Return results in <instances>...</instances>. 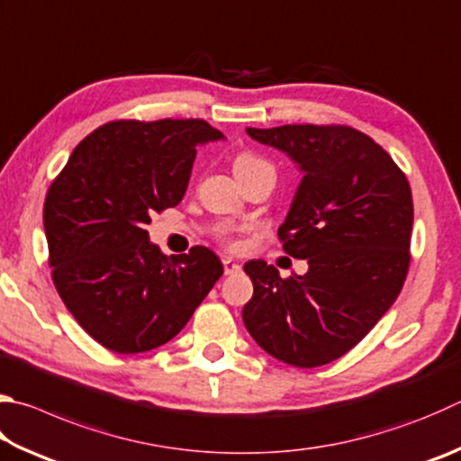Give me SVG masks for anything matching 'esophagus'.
<instances>
[{"instance_id": "1", "label": "esophagus", "mask_w": 461, "mask_h": 461, "mask_svg": "<svg viewBox=\"0 0 461 461\" xmlns=\"http://www.w3.org/2000/svg\"><path fill=\"white\" fill-rule=\"evenodd\" d=\"M241 270V266L238 264V262H233V259H230V258H225L223 259V272L225 274H236V272H240Z\"/></svg>"}]
</instances>
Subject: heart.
<instances>
[{"label":"heart","mask_w":461,"mask_h":461,"mask_svg":"<svg viewBox=\"0 0 461 461\" xmlns=\"http://www.w3.org/2000/svg\"><path fill=\"white\" fill-rule=\"evenodd\" d=\"M258 165H267V163H264L262 158L252 155V153H241L236 157V161H233V169L241 171V169H249V167H258Z\"/></svg>","instance_id":"1"}]
</instances>
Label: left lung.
I'll return each mask as SVG.
<instances>
[{"mask_svg":"<svg viewBox=\"0 0 461 461\" xmlns=\"http://www.w3.org/2000/svg\"><path fill=\"white\" fill-rule=\"evenodd\" d=\"M303 171L278 238L304 276L244 266V324L267 355L312 369L348 353L395 303L409 270L413 199L405 173L365 132L342 124L246 129Z\"/></svg>","mask_w":461,"mask_h":461,"instance_id":"1","label":"left lung"}]
</instances>
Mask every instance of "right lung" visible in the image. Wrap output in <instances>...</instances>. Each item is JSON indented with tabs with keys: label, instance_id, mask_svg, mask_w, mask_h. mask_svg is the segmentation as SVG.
<instances>
[{
	"label": "right lung",
	"instance_id": "1",
	"mask_svg": "<svg viewBox=\"0 0 461 461\" xmlns=\"http://www.w3.org/2000/svg\"><path fill=\"white\" fill-rule=\"evenodd\" d=\"M223 135L202 119L113 121L74 149L48 189L44 230L58 294L104 348L145 353L179 334L223 274L212 249L167 258L150 215L185 195L197 145Z\"/></svg>",
	"mask_w": 461,
	"mask_h": 461
}]
</instances>
